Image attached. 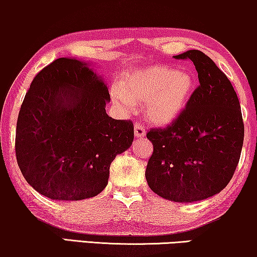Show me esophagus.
Wrapping results in <instances>:
<instances>
[{
  "label": "esophagus",
  "mask_w": 257,
  "mask_h": 257,
  "mask_svg": "<svg viewBox=\"0 0 257 257\" xmlns=\"http://www.w3.org/2000/svg\"><path fill=\"white\" fill-rule=\"evenodd\" d=\"M135 136L136 138H143L145 136V127L140 124L135 125Z\"/></svg>",
  "instance_id": "34e87169"
}]
</instances>
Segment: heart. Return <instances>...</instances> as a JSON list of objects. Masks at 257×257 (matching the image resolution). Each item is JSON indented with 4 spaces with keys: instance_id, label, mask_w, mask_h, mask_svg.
Masks as SVG:
<instances>
[{
    "instance_id": "1",
    "label": "heart",
    "mask_w": 257,
    "mask_h": 257,
    "mask_svg": "<svg viewBox=\"0 0 257 257\" xmlns=\"http://www.w3.org/2000/svg\"><path fill=\"white\" fill-rule=\"evenodd\" d=\"M195 85V77L191 71L153 65L126 75L122 85L111 90V96L127 112L135 110L137 99L147 100L146 112L151 120L168 124L187 106Z\"/></svg>"
}]
</instances>
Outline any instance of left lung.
I'll return each instance as SVG.
<instances>
[{
  "label": "left lung",
  "mask_w": 257,
  "mask_h": 257,
  "mask_svg": "<svg viewBox=\"0 0 257 257\" xmlns=\"http://www.w3.org/2000/svg\"><path fill=\"white\" fill-rule=\"evenodd\" d=\"M174 58L191 59L200 84L171 125L147 132L153 153L145 177L161 198L188 203L210 198L229 184L240 160L244 125L230 80L208 56L188 50Z\"/></svg>",
  "instance_id": "left-lung-1"
}]
</instances>
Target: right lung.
<instances>
[{
	"mask_svg": "<svg viewBox=\"0 0 257 257\" xmlns=\"http://www.w3.org/2000/svg\"><path fill=\"white\" fill-rule=\"evenodd\" d=\"M107 86L90 65L58 58L35 77L16 125V159L24 179L59 201L92 198L106 187L117 154L132 145L131 120L105 110Z\"/></svg>",
	"mask_w": 257,
	"mask_h": 257,
	"instance_id": "obj_1",
	"label": "right lung"
}]
</instances>
